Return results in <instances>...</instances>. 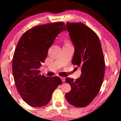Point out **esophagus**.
<instances>
[{
  "instance_id": "34e87169",
  "label": "esophagus",
  "mask_w": 121,
  "mask_h": 121,
  "mask_svg": "<svg viewBox=\"0 0 121 121\" xmlns=\"http://www.w3.org/2000/svg\"><path fill=\"white\" fill-rule=\"evenodd\" d=\"M60 79H62V82H65V78H64V77H60Z\"/></svg>"
}]
</instances>
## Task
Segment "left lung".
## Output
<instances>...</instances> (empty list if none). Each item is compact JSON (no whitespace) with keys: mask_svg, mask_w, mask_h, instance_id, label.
I'll list each match as a JSON object with an SVG mask.
<instances>
[{"mask_svg":"<svg viewBox=\"0 0 121 121\" xmlns=\"http://www.w3.org/2000/svg\"><path fill=\"white\" fill-rule=\"evenodd\" d=\"M74 47L72 64L81 67L80 78L68 77L65 82L71 90L65 94L70 105L86 106L98 94L105 74V59L99 38L91 29L81 22L66 24Z\"/></svg>","mask_w":121,"mask_h":121,"instance_id":"left-lung-1","label":"left lung"}]
</instances>
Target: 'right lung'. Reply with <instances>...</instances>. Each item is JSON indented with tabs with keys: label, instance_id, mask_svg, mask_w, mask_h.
Masks as SVG:
<instances>
[{
	"label": "right lung",
	"instance_id": "obj_1",
	"mask_svg": "<svg viewBox=\"0 0 121 121\" xmlns=\"http://www.w3.org/2000/svg\"><path fill=\"white\" fill-rule=\"evenodd\" d=\"M65 29L63 22L35 26L25 32L17 43L13 59V74L18 92L31 106L47 105L54 90L62 83L58 77L41 75L39 68L56 37Z\"/></svg>",
	"mask_w": 121,
	"mask_h": 121
}]
</instances>
